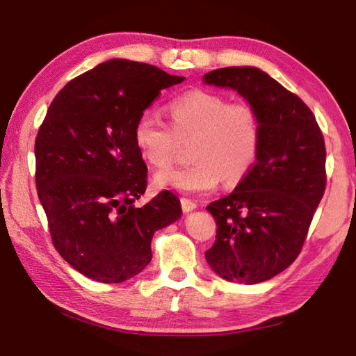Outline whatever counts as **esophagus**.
I'll list each match as a JSON object with an SVG mask.
<instances>
[{
	"mask_svg": "<svg viewBox=\"0 0 356 356\" xmlns=\"http://www.w3.org/2000/svg\"><path fill=\"white\" fill-rule=\"evenodd\" d=\"M180 206H182V210L185 213H188L191 210L196 209V202L188 200V197H182V200H180Z\"/></svg>",
	"mask_w": 356,
	"mask_h": 356,
	"instance_id": "obj_1",
	"label": "esophagus"
}]
</instances>
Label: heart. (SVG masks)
Instances as JSON below:
<instances>
[{"label":"heart","instance_id":"heart-1","mask_svg":"<svg viewBox=\"0 0 356 356\" xmlns=\"http://www.w3.org/2000/svg\"><path fill=\"white\" fill-rule=\"evenodd\" d=\"M171 127L154 111H143L134 125V141L154 168L171 165L177 140H191L184 168L159 171L154 184L184 193H209L218 184H237L254 166L262 129L254 106L225 95L193 91L170 104Z\"/></svg>","mask_w":356,"mask_h":356}]
</instances>
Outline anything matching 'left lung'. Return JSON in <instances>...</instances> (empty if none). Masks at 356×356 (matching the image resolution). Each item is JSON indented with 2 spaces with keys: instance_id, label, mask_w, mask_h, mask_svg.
<instances>
[{
  "instance_id": "1",
  "label": "left lung",
  "mask_w": 356,
  "mask_h": 356,
  "mask_svg": "<svg viewBox=\"0 0 356 356\" xmlns=\"http://www.w3.org/2000/svg\"><path fill=\"white\" fill-rule=\"evenodd\" d=\"M204 81L236 89L261 120L254 166L231 195L207 206L216 237L206 251L221 278L257 284L286 270L303 248L327 186L323 135L309 106L262 70L216 69Z\"/></svg>"
}]
</instances>
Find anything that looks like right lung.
Listing matches in <instances>:
<instances>
[{"instance_id": "add662e5", "label": "right lung", "mask_w": 356, "mask_h": 356, "mask_svg": "<svg viewBox=\"0 0 356 356\" xmlns=\"http://www.w3.org/2000/svg\"><path fill=\"white\" fill-rule=\"evenodd\" d=\"M182 81L111 59L70 80L48 108L34 144L35 188L56 251L88 278L122 282L143 272L155 231L182 215L168 190L134 206L147 186L135 120L161 89Z\"/></svg>"}]
</instances>
